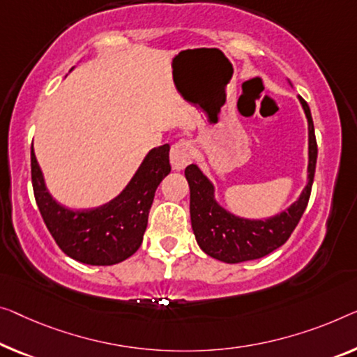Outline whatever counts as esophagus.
<instances>
[{
	"instance_id": "34e87169",
	"label": "esophagus",
	"mask_w": 357,
	"mask_h": 357,
	"mask_svg": "<svg viewBox=\"0 0 357 357\" xmlns=\"http://www.w3.org/2000/svg\"><path fill=\"white\" fill-rule=\"evenodd\" d=\"M194 158V146L189 141H179L172 147L169 160H172L173 169H184Z\"/></svg>"
}]
</instances>
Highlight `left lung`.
Masks as SVG:
<instances>
[{"label":"left lung","instance_id":"left-lung-1","mask_svg":"<svg viewBox=\"0 0 357 357\" xmlns=\"http://www.w3.org/2000/svg\"><path fill=\"white\" fill-rule=\"evenodd\" d=\"M307 120V183L289 208L261 220H248L226 210L215 199V185L197 165L185 168L190 188V222L199 247L208 257L225 263H243L263 258L289 241L301 220L314 181L317 144L310 105L298 96Z\"/></svg>","mask_w":357,"mask_h":357}]
</instances>
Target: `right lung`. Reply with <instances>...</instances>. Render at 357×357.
I'll list each match as a JSON object with an SVG mask.
<instances>
[{
	"label": "right lung",
	"mask_w": 357,
	"mask_h": 357,
	"mask_svg": "<svg viewBox=\"0 0 357 357\" xmlns=\"http://www.w3.org/2000/svg\"><path fill=\"white\" fill-rule=\"evenodd\" d=\"M169 172V146L163 144L147 153L115 199L96 208L72 210L47 192L31 144V184L43 221L67 257L91 266L121 263L137 252L153 195Z\"/></svg>",
	"instance_id": "1"
}]
</instances>
